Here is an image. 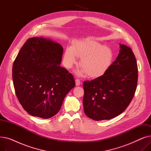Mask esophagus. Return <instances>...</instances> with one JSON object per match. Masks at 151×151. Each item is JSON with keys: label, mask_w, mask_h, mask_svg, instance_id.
I'll return each instance as SVG.
<instances>
[{"label": "esophagus", "mask_w": 151, "mask_h": 151, "mask_svg": "<svg viewBox=\"0 0 151 151\" xmlns=\"http://www.w3.org/2000/svg\"><path fill=\"white\" fill-rule=\"evenodd\" d=\"M75 83H76V86H80L81 84V81L80 80H79V79H76Z\"/></svg>", "instance_id": "1"}]
</instances>
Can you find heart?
<instances>
[{
	"label": "heart",
	"mask_w": 151,
	"mask_h": 151,
	"mask_svg": "<svg viewBox=\"0 0 151 151\" xmlns=\"http://www.w3.org/2000/svg\"><path fill=\"white\" fill-rule=\"evenodd\" d=\"M81 57V65L83 68L79 74L88 72L93 78L104 75L109 68L113 59V52L109 48L96 41L87 38L76 42L73 46H68L63 57L66 67L70 68Z\"/></svg>",
	"instance_id": "1"
}]
</instances>
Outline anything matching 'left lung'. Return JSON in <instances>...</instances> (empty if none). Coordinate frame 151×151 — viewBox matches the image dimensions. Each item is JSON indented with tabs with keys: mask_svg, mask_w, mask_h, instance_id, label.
<instances>
[{
	"mask_svg": "<svg viewBox=\"0 0 151 151\" xmlns=\"http://www.w3.org/2000/svg\"><path fill=\"white\" fill-rule=\"evenodd\" d=\"M120 47L116 60L104 75L84 81V111L93 120H108L121 114L135 93L137 60L130 47L121 44Z\"/></svg>",
	"mask_w": 151,
	"mask_h": 151,
	"instance_id": "obj_1",
	"label": "left lung"
}]
</instances>
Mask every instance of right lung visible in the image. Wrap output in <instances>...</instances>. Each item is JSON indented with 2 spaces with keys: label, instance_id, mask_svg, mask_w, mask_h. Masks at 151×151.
Here are the masks:
<instances>
[{
  "label": "right lung",
  "instance_id": "obj_1",
  "mask_svg": "<svg viewBox=\"0 0 151 151\" xmlns=\"http://www.w3.org/2000/svg\"><path fill=\"white\" fill-rule=\"evenodd\" d=\"M62 46L42 37L29 38L13 65L17 97L30 115L48 119L56 114L75 86L72 74L60 67Z\"/></svg>",
  "mask_w": 151,
  "mask_h": 151
}]
</instances>
